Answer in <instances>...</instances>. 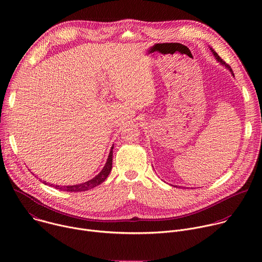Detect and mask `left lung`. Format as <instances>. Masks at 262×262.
<instances>
[{
  "label": "left lung",
  "instance_id": "left-lung-1",
  "mask_svg": "<svg viewBox=\"0 0 262 262\" xmlns=\"http://www.w3.org/2000/svg\"><path fill=\"white\" fill-rule=\"evenodd\" d=\"M210 50H211V52H212V54H213V56H214V57H215V59H216V60H217V61H219V62H221V63H222V64H223V65H225V66H226V67H227V68H228V69H229V70H230V71H231V73H232V74H233V71H232V69H231V67H230V66H229V65H228V64H227V63H226V62H225V61H224V60H223V59H222V58H221V57H220V56H219V55H217V54H216V53H215V52H214V51H213V50H212V49H210Z\"/></svg>",
  "mask_w": 262,
  "mask_h": 262
}]
</instances>
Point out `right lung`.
<instances>
[{
	"label": "right lung",
	"mask_w": 262,
	"mask_h": 262,
	"mask_svg": "<svg viewBox=\"0 0 262 262\" xmlns=\"http://www.w3.org/2000/svg\"><path fill=\"white\" fill-rule=\"evenodd\" d=\"M113 148L114 147H112V149H111L107 161H106L103 169L100 171L99 174H97L94 178L90 179L89 181H86V182L80 183V184H74V185H64V186L53 185V184H51V185H53L54 188L57 190L66 191V192H85V191L95 188V186L99 185L100 183H102L105 180V178L107 177V175L110 174V172L112 170V162H113ZM43 182L46 183V181H43Z\"/></svg>",
	"instance_id": "1"
}]
</instances>
